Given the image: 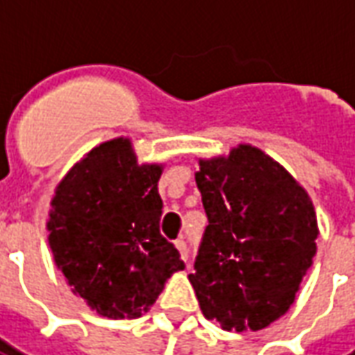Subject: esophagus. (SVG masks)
Masks as SVG:
<instances>
[{
    "instance_id": "esophagus-1",
    "label": "esophagus",
    "mask_w": 355,
    "mask_h": 355,
    "mask_svg": "<svg viewBox=\"0 0 355 355\" xmlns=\"http://www.w3.org/2000/svg\"><path fill=\"white\" fill-rule=\"evenodd\" d=\"M175 245H177L178 253L182 257V261H188V243H186V239L178 238L177 241H175Z\"/></svg>"
}]
</instances>
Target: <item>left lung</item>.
<instances>
[{"mask_svg":"<svg viewBox=\"0 0 355 355\" xmlns=\"http://www.w3.org/2000/svg\"><path fill=\"white\" fill-rule=\"evenodd\" d=\"M207 228L190 283L207 320L259 331L289 310L312 266L318 220L308 193L253 146L200 162Z\"/></svg>","mask_w":355,"mask_h":355,"instance_id":"left-lung-1","label":"left lung"}]
</instances>
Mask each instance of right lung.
<instances>
[{
    "label": "right lung",
    "mask_w": 355,
    "mask_h": 355,
    "mask_svg": "<svg viewBox=\"0 0 355 355\" xmlns=\"http://www.w3.org/2000/svg\"><path fill=\"white\" fill-rule=\"evenodd\" d=\"M159 165H139L127 139L93 148L51 201L49 245L76 295L112 320L140 318L180 253L159 232Z\"/></svg>",
    "instance_id": "1"
}]
</instances>
